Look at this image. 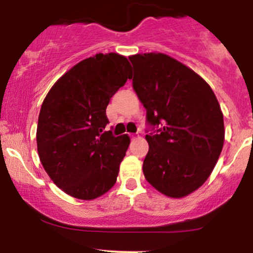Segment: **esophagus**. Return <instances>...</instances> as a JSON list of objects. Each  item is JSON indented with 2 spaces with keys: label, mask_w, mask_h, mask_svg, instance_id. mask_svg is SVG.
Segmentation results:
<instances>
[{
  "label": "esophagus",
  "mask_w": 253,
  "mask_h": 253,
  "mask_svg": "<svg viewBox=\"0 0 253 253\" xmlns=\"http://www.w3.org/2000/svg\"><path fill=\"white\" fill-rule=\"evenodd\" d=\"M129 136L132 139H136V138H140V136H139V134H129Z\"/></svg>",
  "instance_id": "esophagus-1"
}]
</instances>
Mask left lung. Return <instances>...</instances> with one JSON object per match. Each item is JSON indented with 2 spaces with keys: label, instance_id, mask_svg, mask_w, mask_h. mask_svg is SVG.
Listing matches in <instances>:
<instances>
[{
  "label": "left lung",
  "instance_id": "obj_1",
  "mask_svg": "<svg viewBox=\"0 0 253 253\" xmlns=\"http://www.w3.org/2000/svg\"><path fill=\"white\" fill-rule=\"evenodd\" d=\"M133 88L146 108L147 121L159 126L146 134V181L171 199L199 189L215 167L223 140V115L210 84L175 58L159 52L129 56Z\"/></svg>",
  "mask_w": 253,
  "mask_h": 253
}]
</instances>
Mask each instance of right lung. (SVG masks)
Segmentation results:
<instances>
[{"instance_id":"obj_1","label":"right lung","mask_w":253,"mask_h":253,"mask_svg":"<svg viewBox=\"0 0 253 253\" xmlns=\"http://www.w3.org/2000/svg\"><path fill=\"white\" fill-rule=\"evenodd\" d=\"M130 77L126 57L97 53L72 66L46 95L38 119V155L68 195L90 201L117 182L130 139L104 132L106 108Z\"/></svg>"}]
</instances>
